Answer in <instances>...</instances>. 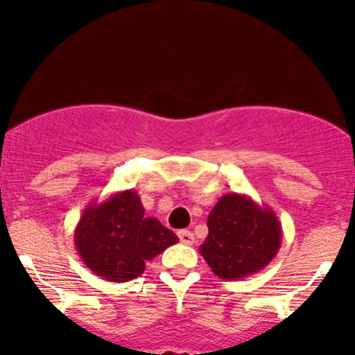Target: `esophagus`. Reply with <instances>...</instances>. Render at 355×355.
<instances>
[{
  "label": "esophagus",
  "mask_w": 355,
  "mask_h": 355,
  "mask_svg": "<svg viewBox=\"0 0 355 355\" xmlns=\"http://www.w3.org/2000/svg\"><path fill=\"white\" fill-rule=\"evenodd\" d=\"M178 239H180L182 244H185V245H192L196 241L194 234H192L191 230H180L178 232Z\"/></svg>",
  "instance_id": "34e87169"
}]
</instances>
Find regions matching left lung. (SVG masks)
<instances>
[{"label": "left lung", "mask_w": 355, "mask_h": 355, "mask_svg": "<svg viewBox=\"0 0 355 355\" xmlns=\"http://www.w3.org/2000/svg\"><path fill=\"white\" fill-rule=\"evenodd\" d=\"M200 256L223 280L250 277L273 261L282 245V225L270 206L247 194L221 196L207 216Z\"/></svg>", "instance_id": "1"}]
</instances>
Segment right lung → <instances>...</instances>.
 <instances>
[{
    "mask_svg": "<svg viewBox=\"0 0 355 355\" xmlns=\"http://www.w3.org/2000/svg\"><path fill=\"white\" fill-rule=\"evenodd\" d=\"M73 242L92 273L120 284L141 277L146 263L177 244L178 237L159 220L144 216L137 191L128 189L89 204L75 227Z\"/></svg>",
    "mask_w": 355,
    "mask_h": 355,
    "instance_id": "obj_1",
    "label": "right lung"
}]
</instances>
